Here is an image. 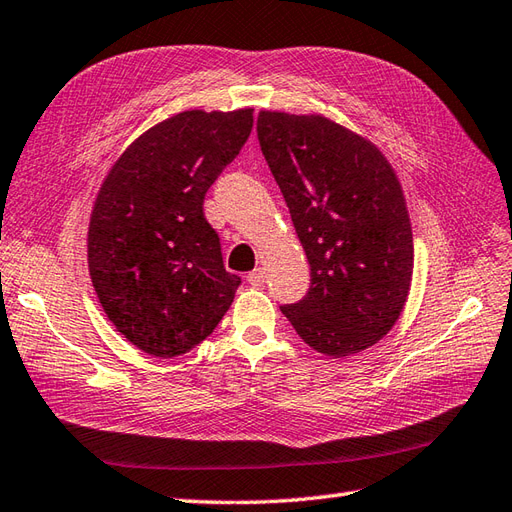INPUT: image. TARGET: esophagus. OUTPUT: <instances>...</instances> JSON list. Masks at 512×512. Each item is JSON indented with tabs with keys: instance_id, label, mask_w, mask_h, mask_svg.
<instances>
[{
	"instance_id": "1",
	"label": "esophagus",
	"mask_w": 512,
	"mask_h": 512,
	"mask_svg": "<svg viewBox=\"0 0 512 512\" xmlns=\"http://www.w3.org/2000/svg\"><path fill=\"white\" fill-rule=\"evenodd\" d=\"M246 281L251 283V285H264L266 283V270L264 268H257L253 272H248Z\"/></svg>"
}]
</instances>
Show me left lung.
Masks as SVG:
<instances>
[{"instance_id":"obj_1","label":"left lung","mask_w":512,"mask_h":512,"mask_svg":"<svg viewBox=\"0 0 512 512\" xmlns=\"http://www.w3.org/2000/svg\"><path fill=\"white\" fill-rule=\"evenodd\" d=\"M257 136L311 266L307 296L283 316L320 355H357L409 300L415 255L402 183L372 140L324 114L261 110Z\"/></svg>"}]
</instances>
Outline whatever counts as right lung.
<instances>
[{"instance_id":"1","label":"right lung","mask_w":512,"mask_h":512,"mask_svg":"<svg viewBox=\"0 0 512 512\" xmlns=\"http://www.w3.org/2000/svg\"><path fill=\"white\" fill-rule=\"evenodd\" d=\"M253 129V108L183 110L116 157L88 222V272L108 320L147 355H186L216 329L240 277L222 266L203 199Z\"/></svg>"}]
</instances>
